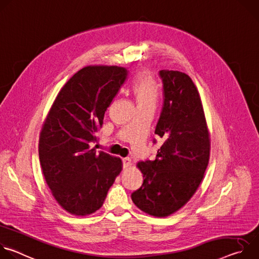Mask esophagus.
I'll use <instances>...</instances> for the list:
<instances>
[{
    "mask_svg": "<svg viewBox=\"0 0 259 259\" xmlns=\"http://www.w3.org/2000/svg\"><path fill=\"white\" fill-rule=\"evenodd\" d=\"M123 166H124V168H129L131 166V160L129 158H124L123 159Z\"/></svg>",
    "mask_w": 259,
    "mask_h": 259,
    "instance_id": "34e87169",
    "label": "esophagus"
}]
</instances>
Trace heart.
I'll list each match as a JSON object with an SVG mask.
<instances>
[{
  "label": "heart",
  "instance_id": "1",
  "mask_svg": "<svg viewBox=\"0 0 259 259\" xmlns=\"http://www.w3.org/2000/svg\"><path fill=\"white\" fill-rule=\"evenodd\" d=\"M132 90L138 106L156 105L159 97V86L151 72L142 71L138 73Z\"/></svg>",
  "mask_w": 259,
  "mask_h": 259
}]
</instances>
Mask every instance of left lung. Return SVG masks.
<instances>
[{
  "mask_svg": "<svg viewBox=\"0 0 259 259\" xmlns=\"http://www.w3.org/2000/svg\"><path fill=\"white\" fill-rule=\"evenodd\" d=\"M164 103L155 133L164 142L155 161L138 162L143 183L133 203L143 212L166 217L197 192L210 157V134L199 91L187 73L160 70ZM156 142V140H154Z\"/></svg>",
  "mask_w": 259,
  "mask_h": 259,
  "instance_id": "obj_1",
  "label": "left lung"
}]
</instances>
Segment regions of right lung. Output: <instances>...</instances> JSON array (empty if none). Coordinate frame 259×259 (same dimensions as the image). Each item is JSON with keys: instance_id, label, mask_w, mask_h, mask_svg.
<instances>
[{"instance_id": "obj_1", "label": "right lung", "mask_w": 259, "mask_h": 259, "mask_svg": "<svg viewBox=\"0 0 259 259\" xmlns=\"http://www.w3.org/2000/svg\"><path fill=\"white\" fill-rule=\"evenodd\" d=\"M127 75L125 67L117 65L83 67L60 89L43 124L42 171L54 199L72 215L98 210L122 171L120 158L96 153L91 144Z\"/></svg>"}]
</instances>
